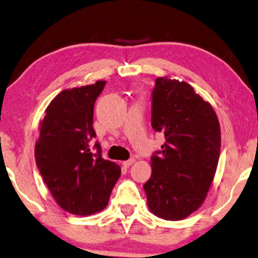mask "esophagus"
Listing matches in <instances>:
<instances>
[{"label": "esophagus", "mask_w": 258, "mask_h": 258, "mask_svg": "<svg viewBox=\"0 0 258 258\" xmlns=\"http://www.w3.org/2000/svg\"><path fill=\"white\" fill-rule=\"evenodd\" d=\"M133 162H134V159L131 158V159H128V160H126V161L122 162V165H124V167H130L131 165L133 164Z\"/></svg>", "instance_id": "1"}]
</instances>
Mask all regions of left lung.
<instances>
[{"mask_svg": "<svg viewBox=\"0 0 258 258\" xmlns=\"http://www.w3.org/2000/svg\"><path fill=\"white\" fill-rule=\"evenodd\" d=\"M152 127L165 144L151 157L152 175L144 184L148 208L165 220L186 219L200 207L219 164V119L208 101L186 82L155 79Z\"/></svg>", "mask_w": 258, "mask_h": 258, "instance_id": "1", "label": "left lung"}]
</instances>
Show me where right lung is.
<instances>
[{
    "mask_svg": "<svg viewBox=\"0 0 258 258\" xmlns=\"http://www.w3.org/2000/svg\"><path fill=\"white\" fill-rule=\"evenodd\" d=\"M106 82L64 90L41 122L35 159L50 193L75 215H91L107 206L120 167L101 157L93 130V107Z\"/></svg>",
    "mask_w": 258,
    "mask_h": 258,
    "instance_id": "right-lung-1",
    "label": "right lung"
}]
</instances>
